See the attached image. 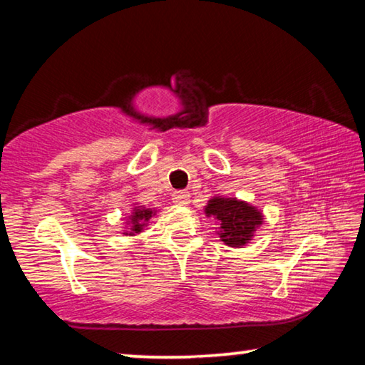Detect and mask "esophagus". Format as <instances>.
Returning <instances> with one entry per match:
<instances>
[{"label":"esophagus","instance_id":"esophagus-1","mask_svg":"<svg viewBox=\"0 0 365 365\" xmlns=\"http://www.w3.org/2000/svg\"><path fill=\"white\" fill-rule=\"evenodd\" d=\"M172 201L178 206H187L190 202V193L188 191H175V193L172 195Z\"/></svg>","mask_w":365,"mask_h":365}]
</instances>
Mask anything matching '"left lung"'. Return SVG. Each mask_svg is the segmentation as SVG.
I'll list each match as a JSON object with an SVG mask.
<instances>
[{
    "label": "left lung",
    "instance_id": "left-lung-1",
    "mask_svg": "<svg viewBox=\"0 0 365 365\" xmlns=\"http://www.w3.org/2000/svg\"><path fill=\"white\" fill-rule=\"evenodd\" d=\"M205 212L207 217L217 222L220 242L232 248H242L250 243L256 228L262 225L264 220V215L257 207L237 197L215 196L207 201Z\"/></svg>",
    "mask_w": 365,
    "mask_h": 365
}]
</instances>
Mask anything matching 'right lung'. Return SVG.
I'll use <instances>...</instances> for the list:
<instances>
[{"instance_id":"right-lung-1","label":"right lung","mask_w":365,"mask_h":365,"mask_svg":"<svg viewBox=\"0 0 365 365\" xmlns=\"http://www.w3.org/2000/svg\"><path fill=\"white\" fill-rule=\"evenodd\" d=\"M156 214V209H146L143 206H135L132 209V214L128 215L127 220V232L123 235H137L148 225V222Z\"/></svg>"}]
</instances>
